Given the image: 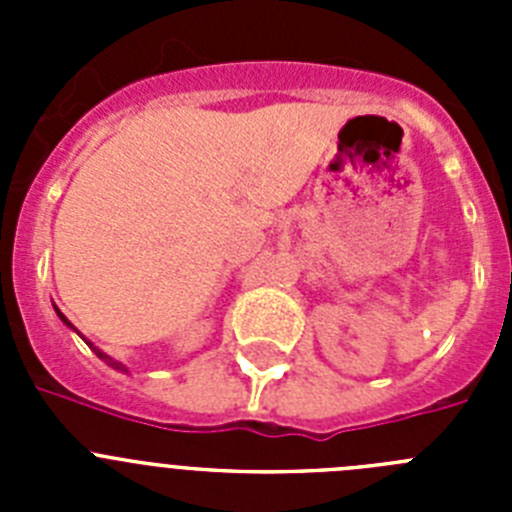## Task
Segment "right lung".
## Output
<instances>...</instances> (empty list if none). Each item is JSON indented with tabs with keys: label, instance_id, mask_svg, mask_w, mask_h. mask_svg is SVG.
I'll use <instances>...</instances> for the list:
<instances>
[{
	"label": "right lung",
	"instance_id": "add662e5",
	"mask_svg": "<svg viewBox=\"0 0 512 512\" xmlns=\"http://www.w3.org/2000/svg\"><path fill=\"white\" fill-rule=\"evenodd\" d=\"M56 312H58V318H61V320H63V325H69V328H71V330H76V328H74V325H71V320H69V318H66V315H63V312H61V310H58V307H56ZM76 333H79V330H76ZM79 336H81V333H79ZM81 338H84V336H81ZM84 341H87V338H84ZM87 346H89V348H92L94 354H97V356H99V359H102V361H104V364H107V366H112V369H117V372H125V374H128V366H125V364H120V361H115V359H112V356H107V354H104V351H99V348H97V346H92V343H89V341H87Z\"/></svg>",
	"mask_w": 512,
	"mask_h": 512
}]
</instances>
